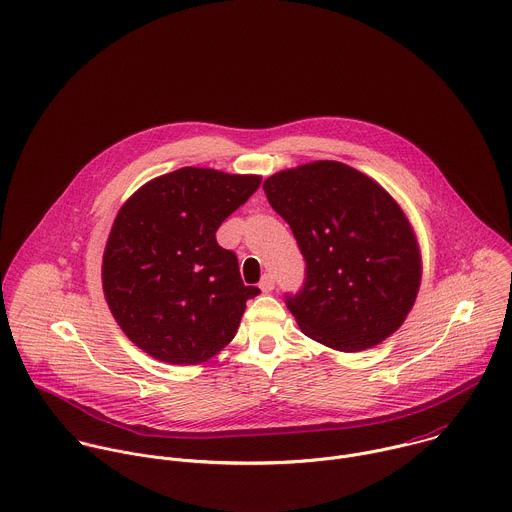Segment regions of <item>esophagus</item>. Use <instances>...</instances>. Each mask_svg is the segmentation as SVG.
<instances>
[{
    "mask_svg": "<svg viewBox=\"0 0 512 512\" xmlns=\"http://www.w3.org/2000/svg\"><path fill=\"white\" fill-rule=\"evenodd\" d=\"M260 290L266 292V294L274 290V276H272V274H264V276H262V280H260Z\"/></svg>",
    "mask_w": 512,
    "mask_h": 512,
    "instance_id": "obj_1",
    "label": "esophagus"
}]
</instances>
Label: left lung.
I'll return each instance as SVG.
<instances>
[{"mask_svg":"<svg viewBox=\"0 0 512 512\" xmlns=\"http://www.w3.org/2000/svg\"><path fill=\"white\" fill-rule=\"evenodd\" d=\"M262 188L306 260L302 290L286 296L300 330L340 352H360L394 334L422 276L418 240L398 202L334 160L276 172Z\"/></svg>","mask_w":512,"mask_h":512,"instance_id":"left-lung-1","label":"left lung"}]
</instances>
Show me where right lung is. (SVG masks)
<instances>
[{
    "label": "right lung",
    "instance_id": "1",
    "mask_svg": "<svg viewBox=\"0 0 512 512\" xmlns=\"http://www.w3.org/2000/svg\"><path fill=\"white\" fill-rule=\"evenodd\" d=\"M262 176L180 168L136 190L110 230L102 286L124 334L160 362L188 366L236 336L246 300L238 258L216 242L220 224Z\"/></svg>",
    "mask_w": 512,
    "mask_h": 512
}]
</instances>
